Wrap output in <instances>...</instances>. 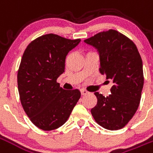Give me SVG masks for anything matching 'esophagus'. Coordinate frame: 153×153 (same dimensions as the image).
<instances>
[{
	"mask_svg": "<svg viewBox=\"0 0 153 153\" xmlns=\"http://www.w3.org/2000/svg\"><path fill=\"white\" fill-rule=\"evenodd\" d=\"M81 93H82V95L84 96V95H87V94L88 93V92L85 89H81Z\"/></svg>",
	"mask_w": 153,
	"mask_h": 153,
	"instance_id": "34e87169",
	"label": "esophagus"
}]
</instances>
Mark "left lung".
I'll use <instances>...</instances> for the list:
<instances>
[{
	"label": "left lung",
	"mask_w": 153,
	"mask_h": 153,
	"mask_svg": "<svg viewBox=\"0 0 153 153\" xmlns=\"http://www.w3.org/2000/svg\"><path fill=\"white\" fill-rule=\"evenodd\" d=\"M84 42L97 49L100 73L113 83L108 97L94 93L97 102L91 113L103 128L120 129L133 118L140 103L144 82L140 54L133 41L113 29L101 32Z\"/></svg>",
	"instance_id": "left-lung-1"
}]
</instances>
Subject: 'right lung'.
I'll list each match as a JSON object with an SVG mask.
<instances>
[{
	"mask_svg": "<svg viewBox=\"0 0 153 153\" xmlns=\"http://www.w3.org/2000/svg\"><path fill=\"white\" fill-rule=\"evenodd\" d=\"M79 42L49 33L32 41L23 54L17 75L19 98L30 120L42 130L63 125L80 98L79 90H64L56 82L67 54Z\"/></svg>",
	"mask_w": 153,
	"mask_h": 153,
	"instance_id": "right-lung-1",
	"label": "right lung"
}]
</instances>
